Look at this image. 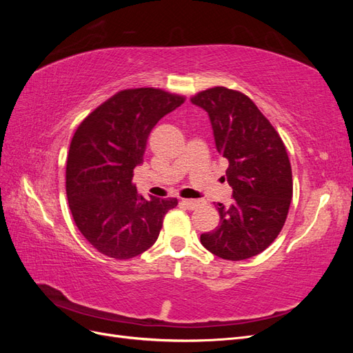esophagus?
Instances as JSON below:
<instances>
[{"mask_svg": "<svg viewBox=\"0 0 353 353\" xmlns=\"http://www.w3.org/2000/svg\"><path fill=\"white\" fill-rule=\"evenodd\" d=\"M181 203H183V205L188 209H196L200 205L199 200H191V199H181Z\"/></svg>", "mask_w": 353, "mask_h": 353, "instance_id": "34e87169", "label": "esophagus"}]
</instances>
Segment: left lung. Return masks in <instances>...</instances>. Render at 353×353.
<instances>
[{"label": "left lung", "instance_id": "left-lung-1", "mask_svg": "<svg viewBox=\"0 0 353 353\" xmlns=\"http://www.w3.org/2000/svg\"><path fill=\"white\" fill-rule=\"evenodd\" d=\"M191 103L206 110L218 153L227 159L232 205L218 203L219 225L200 236L205 248L227 261L259 254L276 239L293 197L292 166L271 122L240 91L215 87Z\"/></svg>", "mask_w": 353, "mask_h": 353}]
</instances>
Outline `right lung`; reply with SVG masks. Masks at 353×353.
<instances>
[{
    "label": "right lung",
    "mask_w": 353,
    "mask_h": 353,
    "mask_svg": "<svg viewBox=\"0 0 353 353\" xmlns=\"http://www.w3.org/2000/svg\"><path fill=\"white\" fill-rule=\"evenodd\" d=\"M185 101L159 88L114 94L78 126L66 163V194L87 241L114 259H131L156 243L176 199H144L132 184L147 138L162 117Z\"/></svg>",
    "instance_id": "1"
}]
</instances>
